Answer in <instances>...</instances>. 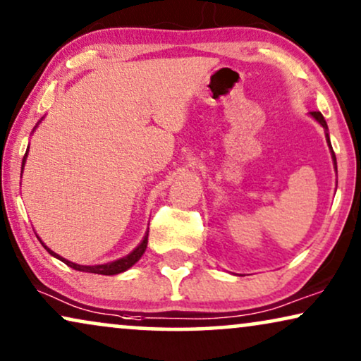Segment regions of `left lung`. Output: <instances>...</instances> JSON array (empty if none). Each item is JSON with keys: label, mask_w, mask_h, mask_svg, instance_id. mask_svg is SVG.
<instances>
[{"label": "left lung", "mask_w": 361, "mask_h": 361, "mask_svg": "<svg viewBox=\"0 0 361 361\" xmlns=\"http://www.w3.org/2000/svg\"><path fill=\"white\" fill-rule=\"evenodd\" d=\"M312 115H314V118L317 120V122H319L322 127L325 128V132L329 130V127H326V122H325V118H324V115H322L320 112H312ZM325 137H326V140H329V145H330V138H329V133H325ZM330 148H331V145H330ZM331 157H334V161H335V168H337V158H335V153H334V150H331Z\"/></svg>", "instance_id": "left-lung-1"}]
</instances>
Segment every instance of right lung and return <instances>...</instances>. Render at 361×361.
Here are the masks:
<instances>
[{
    "mask_svg": "<svg viewBox=\"0 0 361 361\" xmlns=\"http://www.w3.org/2000/svg\"><path fill=\"white\" fill-rule=\"evenodd\" d=\"M26 157H27V150H26V153H24V158H23V166H24V161H26ZM147 244H148V233L145 234V238H143V241L138 244V246L133 249V251L128 254V256H125V257H120V259H117V261H112V262H107V264H100V266H79V264H74V262H71V261H67V259H62L59 254H56V252H52L49 247H46L44 244H42V246H44L46 249H47V252L49 254H52V256L54 257H57V259H61L62 262L64 264H67V266L69 267H72V269H75V271H82V272H92V274H102V276H114V274H120V272H123V271H127V269H130L133 264H135L138 259H140L142 256H143V252H145V249H147Z\"/></svg>",
    "mask_w": 361,
    "mask_h": 361,
    "instance_id": "add662e5",
    "label": "right lung"
}]
</instances>
